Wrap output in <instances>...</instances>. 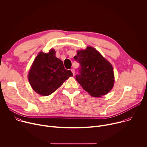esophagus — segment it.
<instances>
[{
  "mask_svg": "<svg viewBox=\"0 0 147 147\" xmlns=\"http://www.w3.org/2000/svg\"><path fill=\"white\" fill-rule=\"evenodd\" d=\"M71 71L72 73L73 74V75H74V74H75V70H74V69H71Z\"/></svg>",
  "mask_w": 147,
  "mask_h": 147,
  "instance_id": "34e87169",
  "label": "esophagus"
}]
</instances>
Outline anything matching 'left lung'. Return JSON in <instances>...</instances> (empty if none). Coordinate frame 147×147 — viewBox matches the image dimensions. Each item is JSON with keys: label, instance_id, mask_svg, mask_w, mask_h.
Returning <instances> with one entry per match:
<instances>
[{"label": "left lung", "instance_id": "left-lung-1", "mask_svg": "<svg viewBox=\"0 0 147 147\" xmlns=\"http://www.w3.org/2000/svg\"><path fill=\"white\" fill-rule=\"evenodd\" d=\"M74 59L80 65L76 79L90 95L100 97L112 89L115 82L113 67L95 48L87 47L85 50L78 51Z\"/></svg>", "mask_w": 147, "mask_h": 147}]
</instances>
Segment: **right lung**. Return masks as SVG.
Returning a JSON list of instances; mask_svg holds the SVG:
<instances>
[{
  "instance_id": "add662e5",
  "label": "right lung",
  "mask_w": 147,
  "mask_h": 147,
  "mask_svg": "<svg viewBox=\"0 0 147 147\" xmlns=\"http://www.w3.org/2000/svg\"><path fill=\"white\" fill-rule=\"evenodd\" d=\"M55 51L40 52L35 57L28 74L32 89L39 95L48 96L59 88L65 80L73 76L65 69L63 63L55 56Z\"/></svg>"
}]
</instances>
